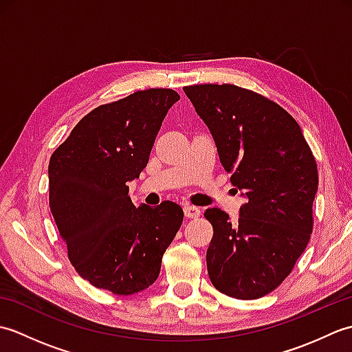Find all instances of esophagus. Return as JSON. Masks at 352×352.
<instances>
[{"instance_id":"obj_1","label":"esophagus","mask_w":352,"mask_h":352,"mask_svg":"<svg viewBox=\"0 0 352 352\" xmlns=\"http://www.w3.org/2000/svg\"><path fill=\"white\" fill-rule=\"evenodd\" d=\"M184 214H186V218H188V219H197V218H199L201 212H199L198 207L188 206V207H184Z\"/></svg>"}]
</instances>
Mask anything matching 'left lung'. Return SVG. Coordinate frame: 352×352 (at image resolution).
<instances>
[{"label": "left lung", "instance_id": "left-lung-1", "mask_svg": "<svg viewBox=\"0 0 352 352\" xmlns=\"http://www.w3.org/2000/svg\"><path fill=\"white\" fill-rule=\"evenodd\" d=\"M246 203L237 222L207 208V272L236 300H257L287 278L313 231L318 164L300 125L272 100L236 85L183 87Z\"/></svg>", "mask_w": 352, "mask_h": 352}]
</instances>
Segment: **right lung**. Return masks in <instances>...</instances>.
I'll use <instances>...</instances> for the list:
<instances>
[{
  "instance_id": "right-lung-1",
  "label": "right lung",
  "mask_w": 352,
  "mask_h": 352,
  "mask_svg": "<svg viewBox=\"0 0 352 352\" xmlns=\"http://www.w3.org/2000/svg\"><path fill=\"white\" fill-rule=\"evenodd\" d=\"M178 100L172 89H146L102 104L51 155L50 210L72 266L95 287L126 296L151 286L182 227L178 204L136 208L129 197Z\"/></svg>"
}]
</instances>
